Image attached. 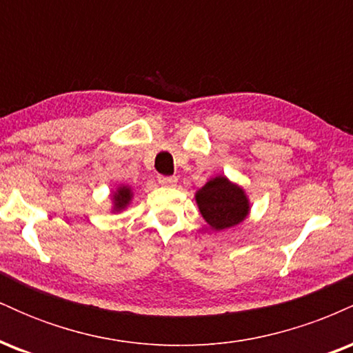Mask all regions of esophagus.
I'll list each match as a JSON object with an SVG mask.
<instances>
[{"instance_id": "esophagus-1", "label": "esophagus", "mask_w": 353, "mask_h": 353, "mask_svg": "<svg viewBox=\"0 0 353 353\" xmlns=\"http://www.w3.org/2000/svg\"><path fill=\"white\" fill-rule=\"evenodd\" d=\"M157 182L161 185H165V188H172V185L177 184V179L174 176H159L157 177Z\"/></svg>"}]
</instances>
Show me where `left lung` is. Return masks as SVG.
Instances as JSON below:
<instances>
[{"mask_svg":"<svg viewBox=\"0 0 353 353\" xmlns=\"http://www.w3.org/2000/svg\"><path fill=\"white\" fill-rule=\"evenodd\" d=\"M196 204L201 216L214 230L242 224L250 214V199L245 189L228 176H214L196 190Z\"/></svg>","mask_w":353,"mask_h":353,"instance_id":"obj_1","label":"left lung"}]
</instances>
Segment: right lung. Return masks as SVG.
I'll use <instances>...</instances> for the list:
<instances>
[{
    "instance_id": "1",
    "label": "right lung",
    "mask_w": 353,
    "mask_h": 353,
    "mask_svg": "<svg viewBox=\"0 0 353 353\" xmlns=\"http://www.w3.org/2000/svg\"><path fill=\"white\" fill-rule=\"evenodd\" d=\"M134 192L129 184H119L114 190H111V212L117 214L128 209V205L132 202Z\"/></svg>"
}]
</instances>
